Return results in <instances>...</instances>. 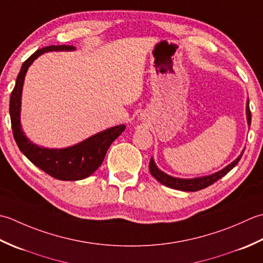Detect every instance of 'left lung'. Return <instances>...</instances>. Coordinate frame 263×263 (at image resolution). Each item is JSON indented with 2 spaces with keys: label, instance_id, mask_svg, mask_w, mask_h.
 Returning <instances> with one entry per match:
<instances>
[{
  "label": "left lung",
  "instance_id": "left-lung-1",
  "mask_svg": "<svg viewBox=\"0 0 263 263\" xmlns=\"http://www.w3.org/2000/svg\"><path fill=\"white\" fill-rule=\"evenodd\" d=\"M246 115H248V124L251 125V119H252V115H251V110L249 106V101L248 104H246ZM244 153V152H243ZM243 154H240L239 157L233 161L230 164H228L226 168H223L222 170L218 171V173L210 175V176H205V177H201V178H193V179H181V178H175V177H171L167 174L162 173L161 170H159L157 165H155L153 159L151 158L149 160V173L157 179L159 183H161L162 185L170 187V189H175V190H180V191H185V192H196L205 189V187L210 186L212 184L216 183L217 180H219L224 175H227L230 170H232L235 165H236L240 158H242Z\"/></svg>",
  "mask_w": 263,
  "mask_h": 263
}]
</instances>
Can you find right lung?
<instances>
[{
    "label": "right lung",
    "mask_w": 263,
    "mask_h": 263,
    "mask_svg": "<svg viewBox=\"0 0 263 263\" xmlns=\"http://www.w3.org/2000/svg\"><path fill=\"white\" fill-rule=\"evenodd\" d=\"M74 50L72 45H51L37 50L31 54L21 66L15 80L14 88L10 96V118L14 141L20 151L23 152L29 161L36 167L42 169L53 178L60 180H80L92 175L103 162L109 146L115 139L121 135L126 126L120 125L112 127L110 129L101 132L96 135L85 139L84 142L71 147L62 149L43 148L31 143L25 136L20 127V99L21 90L27 69L36 58L49 51H71Z\"/></svg>",
    "instance_id": "add662e5"
}]
</instances>
